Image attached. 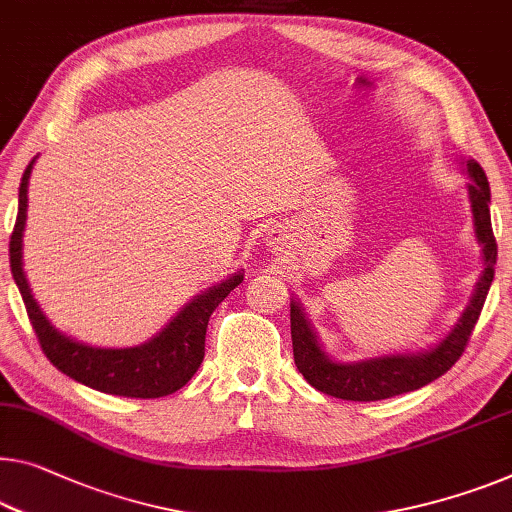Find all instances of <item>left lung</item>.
<instances>
[{
  "instance_id": "left-lung-1",
  "label": "left lung",
  "mask_w": 512,
  "mask_h": 512,
  "mask_svg": "<svg viewBox=\"0 0 512 512\" xmlns=\"http://www.w3.org/2000/svg\"><path fill=\"white\" fill-rule=\"evenodd\" d=\"M467 174L471 177L467 190L471 213H474V232L476 241L483 246L485 269L480 273L471 301L464 308L455 329L437 347L425 349V352L391 354L368 358V361L338 363L326 356L322 345H319L315 329L305 319L301 305L292 299L289 319H292L294 363L310 386L340 400H386L393 398V395H402L427 386L457 363V358L467 349L471 331H474L480 310H483L487 292H490L494 280V264H497V241H494L490 220V183H487L483 167L476 160H467Z\"/></svg>"
}]
</instances>
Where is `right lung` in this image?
<instances>
[{
  "instance_id": "1",
  "label": "right lung",
  "mask_w": 512,
  "mask_h": 512,
  "mask_svg": "<svg viewBox=\"0 0 512 512\" xmlns=\"http://www.w3.org/2000/svg\"><path fill=\"white\" fill-rule=\"evenodd\" d=\"M36 158L27 165L20 181L18 195V218L9 243L11 273L18 285L22 301H25L29 322H32L36 338L41 342L43 354L57 370L64 372L80 384L96 388L101 393L124 395V398H163L186 386L204 358V338L211 312L218 308L220 301L241 285L243 273H234L218 285L209 287L207 292L195 296L193 301L183 305L177 317L156 333L144 345L126 349H103L78 342L68 335L59 333L48 322L38 303L34 301L32 289L22 271V232L27 223V186L32 177V167Z\"/></svg>"
}]
</instances>
